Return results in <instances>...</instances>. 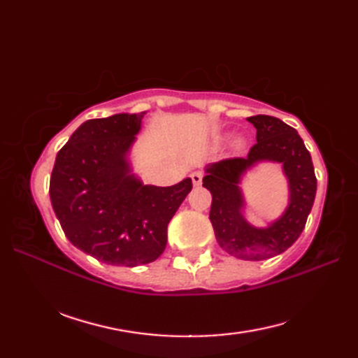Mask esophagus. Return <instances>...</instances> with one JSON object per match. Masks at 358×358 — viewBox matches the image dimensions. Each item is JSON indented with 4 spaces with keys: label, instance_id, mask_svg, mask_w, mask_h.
<instances>
[{
    "label": "esophagus",
    "instance_id": "esophagus-1",
    "mask_svg": "<svg viewBox=\"0 0 358 358\" xmlns=\"http://www.w3.org/2000/svg\"><path fill=\"white\" fill-rule=\"evenodd\" d=\"M191 178H192L194 186H200L201 185V180H203V173L200 171H195V172L191 173Z\"/></svg>",
    "mask_w": 358,
    "mask_h": 358
}]
</instances>
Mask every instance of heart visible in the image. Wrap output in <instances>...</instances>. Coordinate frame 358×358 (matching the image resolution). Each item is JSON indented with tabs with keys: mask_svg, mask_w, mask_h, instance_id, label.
Returning <instances> with one entry per match:
<instances>
[{
	"mask_svg": "<svg viewBox=\"0 0 358 358\" xmlns=\"http://www.w3.org/2000/svg\"><path fill=\"white\" fill-rule=\"evenodd\" d=\"M234 148L237 150H243L246 148V140L245 138H237L234 141Z\"/></svg>",
	"mask_w": 358,
	"mask_h": 358,
	"instance_id": "heart-1",
	"label": "heart"
}]
</instances>
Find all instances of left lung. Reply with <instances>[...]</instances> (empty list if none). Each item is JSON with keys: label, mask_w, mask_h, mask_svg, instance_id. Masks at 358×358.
<instances>
[{"label": "left lung", "mask_w": 358, "mask_h": 358, "mask_svg": "<svg viewBox=\"0 0 358 358\" xmlns=\"http://www.w3.org/2000/svg\"><path fill=\"white\" fill-rule=\"evenodd\" d=\"M248 121L257 129V144L248 158L208 164L203 186L212 194L209 220L218 245L240 260L258 262L283 254L300 237L315 200L317 178L310 154L294 127L269 115ZM260 162L282 164L289 192L284 214L262 228L245 220L247 203L239 187L242 177Z\"/></svg>", "instance_id": "1"}]
</instances>
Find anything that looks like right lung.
<instances>
[{"mask_svg": "<svg viewBox=\"0 0 358 358\" xmlns=\"http://www.w3.org/2000/svg\"><path fill=\"white\" fill-rule=\"evenodd\" d=\"M146 112L87 120L58 152L50 175L52 208L66 237L113 266L148 264L163 254L167 224L191 192L192 180L144 185L131 150Z\"/></svg>", "mask_w": 358, "mask_h": 358, "instance_id": "obj_1", "label": "right lung"}]
</instances>
